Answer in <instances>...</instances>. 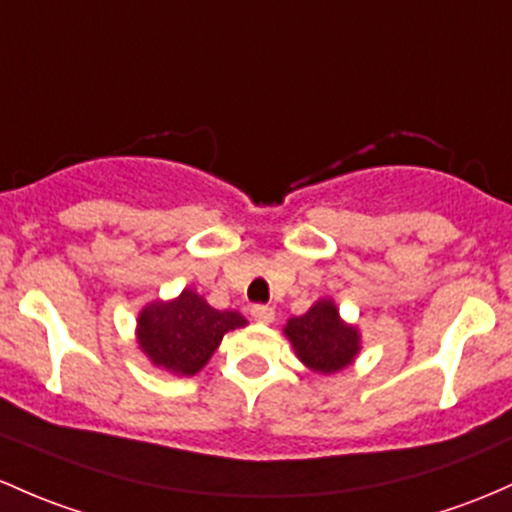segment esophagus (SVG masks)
<instances>
[{
	"mask_svg": "<svg viewBox=\"0 0 512 512\" xmlns=\"http://www.w3.org/2000/svg\"><path fill=\"white\" fill-rule=\"evenodd\" d=\"M252 319L257 321V324H272L274 321V309L272 306H265V304H255L250 309Z\"/></svg>",
	"mask_w": 512,
	"mask_h": 512,
	"instance_id": "1",
	"label": "esophagus"
}]
</instances>
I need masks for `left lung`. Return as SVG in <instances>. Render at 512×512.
I'll return each mask as SVG.
<instances>
[{
	"label": "left lung",
	"instance_id": "8db88e82",
	"mask_svg": "<svg viewBox=\"0 0 512 512\" xmlns=\"http://www.w3.org/2000/svg\"><path fill=\"white\" fill-rule=\"evenodd\" d=\"M294 353L309 370L321 375L338 373L360 353L358 328L346 324L331 299H319L304 316H294L284 326Z\"/></svg>",
	"mask_w": 512,
	"mask_h": 512
}]
</instances>
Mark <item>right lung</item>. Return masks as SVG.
Instances as JSON below:
<instances>
[{"instance_id":"obj_1","label":"right lung","mask_w":512,"mask_h":512,"mask_svg":"<svg viewBox=\"0 0 512 512\" xmlns=\"http://www.w3.org/2000/svg\"><path fill=\"white\" fill-rule=\"evenodd\" d=\"M238 311H218L193 289L171 301H152L139 311L137 341L157 368L174 375H196L211 360L223 336L242 328Z\"/></svg>"}]
</instances>
